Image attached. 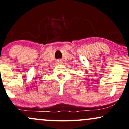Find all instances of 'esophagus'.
Wrapping results in <instances>:
<instances>
[{"label": "esophagus", "mask_w": 129, "mask_h": 129, "mask_svg": "<svg viewBox=\"0 0 129 129\" xmlns=\"http://www.w3.org/2000/svg\"><path fill=\"white\" fill-rule=\"evenodd\" d=\"M57 64H61L62 63H63V62H62V61L61 60H57Z\"/></svg>", "instance_id": "obj_1"}]
</instances>
